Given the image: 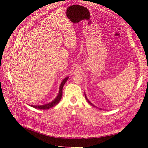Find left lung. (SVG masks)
Listing matches in <instances>:
<instances>
[{
  "label": "left lung",
  "instance_id": "8db88e82",
  "mask_svg": "<svg viewBox=\"0 0 148 148\" xmlns=\"http://www.w3.org/2000/svg\"><path fill=\"white\" fill-rule=\"evenodd\" d=\"M84 96H85V98H86V100L88 101V103H89V104H90L91 106H94V107H95V106H94V104H92V103H90V102L89 101V99H88V98H87V97H86V94H85V93H84ZM99 109H100V110H101V108H99Z\"/></svg>",
  "mask_w": 148,
  "mask_h": 148
}]
</instances>
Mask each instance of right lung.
I'll list each match as a JSON object with an SVG mask.
<instances>
[{
  "label": "right lung",
  "mask_w": 148,
  "mask_h": 148,
  "mask_svg": "<svg viewBox=\"0 0 148 148\" xmlns=\"http://www.w3.org/2000/svg\"><path fill=\"white\" fill-rule=\"evenodd\" d=\"M69 77H66V78H65L63 81L62 82L60 86H59V94L58 95V96L56 97V98L54 99L53 101H51V103H49L48 104H46L44 105H40V106H34V105H29L30 106L34 108H38V109H42V110H47L49 109L50 108L55 106L56 105H57L59 101L62 98V89H63L64 85L65 84V83L66 82L67 80L68 79Z\"/></svg>",
  "instance_id": "obj_1"
}]
</instances>
